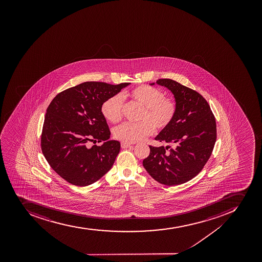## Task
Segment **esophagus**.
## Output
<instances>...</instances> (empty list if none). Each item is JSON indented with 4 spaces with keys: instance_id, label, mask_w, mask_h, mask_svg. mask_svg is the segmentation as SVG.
I'll return each instance as SVG.
<instances>
[{
    "instance_id": "obj_1",
    "label": "esophagus",
    "mask_w": 262,
    "mask_h": 262,
    "mask_svg": "<svg viewBox=\"0 0 262 262\" xmlns=\"http://www.w3.org/2000/svg\"><path fill=\"white\" fill-rule=\"evenodd\" d=\"M132 145L130 144L126 143V142H121V147L122 148H129V147H132Z\"/></svg>"
}]
</instances>
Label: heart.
Segmentation results:
<instances>
[{"label": "heart", "mask_w": 262, "mask_h": 262, "mask_svg": "<svg viewBox=\"0 0 262 262\" xmlns=\"http://www.w3.org/2000/svg\"><path fill=\"white\" fill-rule=\"evenodd\" d=\"M127 97L142 107L139 123H123L114 130L116 139L126 143H136L150 136L156 130L167 129L176 116V102L165 97L163 91L153 86H137L127 93ZM123 101L121 96L114 95L104 100L102 115L107 121L116 123L122 118Z\"/></svg>", "instance_id": "heart-1"}]
</instances>
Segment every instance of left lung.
<instances>
[{"label": "left lung", "instance_id": "1", "mask_svg": "<svg viewBox=\"0 0 262 262\" xmlns=\"http://www.w3.org/2000/svg\"><path fill=\"white\" fill-rule=\"evenodd\" d=\"M157 83L173 94L178 111L171 125L155 138L167 146H149L150 154L142 163L158 183L179 185L197 176L210 158L217 138L215 117L197 91L170 79Z\"/></svg>", "mask_w": 262, "mask_h": 262}]
</instances>
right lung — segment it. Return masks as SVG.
<instances>
[{
  "label": "right lung",
  "mask_w": 262,
  "mask_h": 262,
  "mask_svg": "<svg viewBox=\"0 0 262 262\" xmlns=\"http://www.w3.org/2000/svg\"><path fill=\"white\" fill-rule=\"evenodd\" d=\"M129 84L84 82L59 93L49 104L41 148L50 167L68 183L91 185L112 168L121 144L108 141L111 132L101 105ZM96 140L105 142L88 147V142Z\"/></svg>",
  "instance_id": "add662e5"
}]
</instances>
